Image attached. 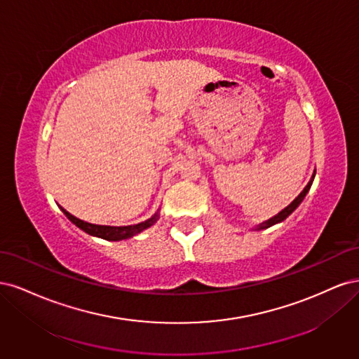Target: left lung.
<instances>
[{
    "instance_id": "obj_1",
    "label": "left lung",
    "mask_w": 359,
    "mask_h": 359,
    "mask_svg": "<svg viewBox=\"0 0 359 359\" xmlns=\"http://www.w3.org/2000/svg\"><path fill=\"white\" fill-rule=\"evenodd\" d=\"M314 175H316V173H313V177H311L310 182L307 184L306 189H304V190L298 194V198H297L295 201H293L290 205H287L283 211H280L277 215H274L273 219H269V220H266L265 223H262L260 226H257V229H266V227H269V226H273V224H276V223H280V222H283L285 219H287V217L298 208L299 203L304 201V198H306V194L309 193V190H310V187H311V184H313Z\"/></svg>"
}]
</instances>
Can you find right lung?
Here are the masks:
<instances>
[{
	"label": "right lung",
	"instance_id": "add662e5",
	"mask_svg": "<svg viewBox=\"0 0 359 359\" xmlns=\"http://www.w3.org/2000/svg\"><path fill=\"white\" fill-rule=\"evenodd\" d=\"M62 212L66 214L67 219L74 223L78 227H81L82 231H85L86 233L94 235V236H99L103 238V240H109V241H121V240H128V238H132L135 235H137L139 232H142L147 227L153 226L157 219H158V214H156L154 217H151L147 222L142 223H137V224H132V226H102V224H91V223H86L83 220L76 219L74 215H72L70 212H67L64 208H61Z\"/></svg>",
	"mask_w": 359,
	"mask_h": 359
}]
</instances>
